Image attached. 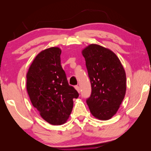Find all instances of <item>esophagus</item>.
Segmentation results:
<instances>
[{
	"label": "esophagus",
	"mask_w": 151,
	"mask_h": 151,
	"mask_svg": "<svg viewBox=\"0 0 151 151\" xmlns=\"http://www.w3.org/2000/svg\"><path fill=\"white\" fill-rule=\"evenodd\" d=\"M75 88L76 90L78 91V93H80V88H79V86H77V85L75 86Z\"/></svg>",
	"instance_id": "34e87169"
}]
</instances>
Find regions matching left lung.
Returning a JSON list of instances; mask_svg holds the SVG:
<instances>
[{
    "instance_id": "8db88e82",
    "label": "left lung",
    "mask_w": 151,
    "mask_h": 151,
    "mask_svg": "<svg viewBox=\"0 0 151 151\" xmlns=\"http://www.w3.org/2000/svg\"><path fill=\"white\" fill-rule=\"evenodd\" d=\"M91 84L86 99L91 114L106 121L116 113L126 93V73L117 56L102 46L91 44L82 51Z\"/></svg>"
}]
</instances>
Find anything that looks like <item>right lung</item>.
<instances>
[{"mask_svg": "<svg viewBox=\"0 0 151 151\" xmlns=\"http://www.w3.org/2000/svg\"><path fill=\"white\" fill-rule=\"evenodd\" d=\"M61 50L51 47L37 55L27 74L30 101L42 118L53 125L66 122L78 93L68 85L60 65Z\"/></svg>", "mask_w": 151, "mask_h": 151, "instance_id": "obj_1", "label": "right lung"}]
</instances>
